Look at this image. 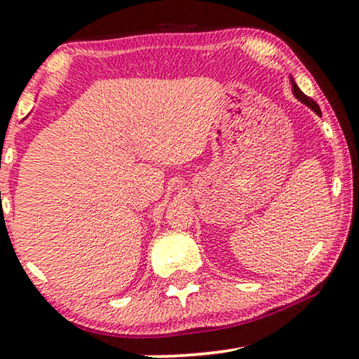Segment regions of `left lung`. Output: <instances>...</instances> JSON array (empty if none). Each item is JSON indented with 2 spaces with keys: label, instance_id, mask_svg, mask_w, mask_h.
<instances>
[{
  "label": "left lung",
  "instance_id": "left-lung-1",
  "mask_svg": "<svg viewBox=\"0 0 359 359\" xmlns=\"http://www.w3.org/2000/svg\"><path fill=\"white\" fill-rule=\"evenodd\" d=\"M290 82H292V90H294V96L297 97L300 102H304V104L309 106V108H311L312 111H316L317 114H320V109H319V106H317V102L314 100H311V97H307L306 94H304L302 90L299 89V86L295 84V81L292 79V77H290Z\"/></svg>",
  "mask_w": 359,
  "mask_h": 359
}]
</instances>
